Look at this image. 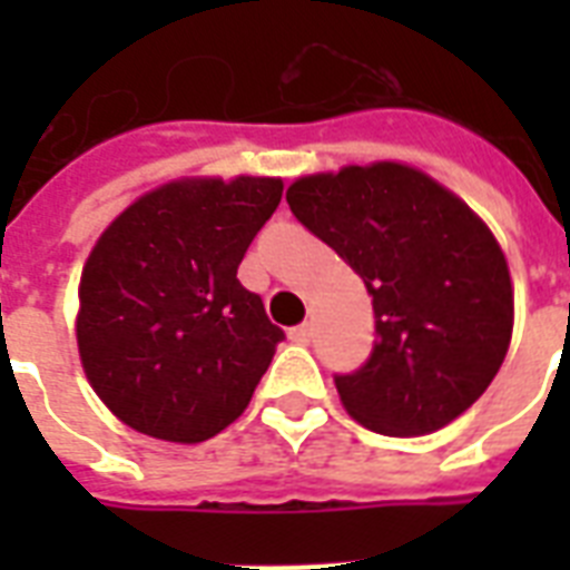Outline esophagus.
<instances>
[{"instance_id":"obj_1","label":"esophagus","mask_w":570,"mask_h":570,"mask_svg":"<svg viewBox=\"0 0 570 570\" xmlns=\"http://www.w3.org/2000/svg\"><path fill=\"white\" fill-rule=\"evenodd\" d=\"M311 334H313V328L307 325V322H302V325L289 328V340H293V343H298V346H307V343H311Z\"/></svg>"}]
</instances>
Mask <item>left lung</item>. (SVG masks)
Wrapping results in <instances>:
<instances>
[{"instance_id":"obj_1","label":"left lung","mask_w":570,"mask_h":570,"mask_svg":"<svg viewBox=\"0 0 570 570\" xmlns=\"http://www.w3.org/2000/svg\"><path fill=\"white\" fill-rule=\"evenodd\" d=\"M286 204L373 295V352L334 375L348 414L393 438L464 414L494 381L514 322L509 266L482 218L396 163L302 177Z\"/></svg>"}]
</instances>
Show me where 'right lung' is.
Returning a JSON list of instances; mask_svg holds the SVG:
<instances>
[{"label": "right lung", "instance_id": "1", "mask_svg": "<svg viewBox=\"0 0 570 570\" xmlns=\"http://www.w3.org/2000/svg\"><path fill=\"white\" fill-rule=\"evenodd\" d=\"M281 195L272 177L168 183L94 245L79 284V357L97 396L136 432L200 443L248 407L284 331L236 268Z\"/></svg>", "mask_w": 570, "mask_h": 570}]
</instances>
